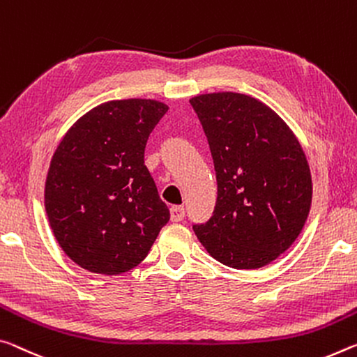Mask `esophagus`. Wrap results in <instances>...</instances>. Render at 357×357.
<instances>
[{
	"label": "esophagus",
	"instance_id": "1",
	"mask_svg": "<svg viewBox=\"0 0 357 357\" xmlns=\"http://www.w3.org/2000/svg\"><path fill=\"white\" fill-rule=\"evenodd\" d=\"M185 216V211L183 206H173L169 209V219H172V222H179V220H183Z\"/></svg>",
	"mask_w": 357,
	"mask_h": 357
}]
</instances>
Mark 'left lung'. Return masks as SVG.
<instances>
[{"instance_id": "obj_1", "label": "left lung", "mask_w": 357, "mask_h": 357, "mask_svg": "<svg viewBox=\"0 0 357 357\" xmlns=\"http://www.w3.org/2000/svg\"><path fill=\"white\" fill-rule=\"evenodd\" d=\"M218 179L211 219L194 225L218 262L265 267L292 246L307 222L313 183L301 143L262 101L238 92L192 97Z\"/></svg>"}]
</instances>
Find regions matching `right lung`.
I'll return each instance as SVG.
<instances>
[{
  "instance_id": "right-lung-1",
  "label": "right lung",
  "mask_w": 357,
  "mask_h": 357,
  "mask_svg": "<svg viewBox=\"0 0 357 357\" xmlns=\"http://www.w3.org/2000/svg\"><path fill=\"white\" fill-rule=\"evenodd\" d=\"M168 105L111 100L73 123L50 160L44 205L61 250L84 270L121 275L148 256L169 211L144 148Z\"/></svg>"
}]
</instances>
